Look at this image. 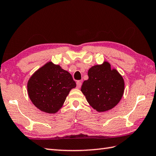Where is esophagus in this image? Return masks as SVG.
<instances>
[{"label": "esophagus", "instance_id": "34e87169", "mask_svg": "<svg viewBox=\"0 0 156 156\" xmlns=\"http://www.w3.org/2000/svg\"><path fill=\"white\" fill-rule=\"evenodd\" d=\"M81 81H77V88H80L81 86Z\"/></svg>", "mask_w": 156, "mask_h": 156}]
</instances>
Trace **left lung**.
<instances>
[{
	"instance_id": "left-lung-1",
	"label": "left lung",
	"mask_w": 156,
	"mask_h": 156,
	"mask_svg": "<svg viewBox=\"0 0 156 156\" xmlns=\"http://www.w3.org/2000/svg\"><path fill=\"white\" fill-rule=\"evenodd\" d=\"M87 80L81 91L89 105L98 112L112 109L119 103L124 92V80L115 69L105 61L88 70Z\"/></svg>"
}]
</instances>
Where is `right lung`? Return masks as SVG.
Instances as JSON below:
<instances>
[{"mask_svg": "<svg viewBox=\"0 0 156 156\" xmlns=\"http://www.w3.org/2000/svg\"><path fill=\"white\" fill-rule=\"evenodd\" d=\"M75 87L72 75L52 62L36 70L27 83L30 101L37 108L47 113H57L70 91Z\"/></svg>", "mask_w": 156, "mask_h": 156, "instance_id": "obj_1", "label": "right lung"}]
</instances>
